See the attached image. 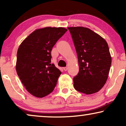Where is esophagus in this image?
Masks as SVG:
<instances>
[{
	"label": "esophagus",
	"mask_w": 126,
	"mask_h": 126,
	"mask_svg": "<svg viewBox=\"0 0 126 126\" xmlns=\"http://www.w3.org/2000/svg\"><path fill=\"white\" fill-rule=\"evenodd\" d=\"M63 69L65 70V71H66L67 70H68V68H67V67H64V68H63Z\"/></svg>",
	"instance_id": "esophagus-1"
}]
</instances>
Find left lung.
Segmentation results:
<instances>
[{
    "label": "left lung",
    "instance_id": "left-lung-1",
    "mask_svg": "<svg viewBox=\"0 0 126 126\" xmlns=\"http://www.w3.org/2000/svg\"><path fill=\"white\" fill-rule=\"evenodd\" d=\"M76 50L78 75L73 78L74 87L87 94L99 92L106 84L111 65V57L106 41L91 29L68 27Z\"/></svg>",
    "mask_w": 126,
    "mask_h": 126
}]
</instances>
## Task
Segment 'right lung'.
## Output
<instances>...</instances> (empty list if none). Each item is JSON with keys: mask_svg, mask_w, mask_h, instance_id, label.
Masks as SVG:
<instances>
[{"mask_svg": "<svg viewBox=\"0 0 126 126\" xmlns=\"http://www.w3.org/2000/svg\"><path fill=\"white\" fill-rule=\"evenodd\" d=\"M67 29L47 27L35 30L20 45L16 70L28 92L37 97L50 94L61 72L51 63V49Z\"/></svg>", "mask_w": 126, "mask_h": 126, "instance_id": "obj_1", "label": "right lung"}]
</instances>
